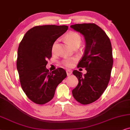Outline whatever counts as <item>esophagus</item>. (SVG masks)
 Instances as JSON below:
<instances>
[{
  "label": "esophagus",
  "instance_id": "34e87169",
  "mask_svg": "<svg viewBox=\"0 0 130 130\" xmlns=\"http://www.w3.org/2000/svg\"><path fill=\"white\" fill-rule=\"evenodd\" d=\"M67 75L70 76V75H71V74H72V71L67 70Z\"/></svg>",
  "mask_w": 130,
  "mask_h": 130
}]
</instances>
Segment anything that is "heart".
I'll return each mask as SVG.
<instances>
[{"label": "heart", "instance_id": "b5f03b06", "mask_svg": "<svg viewBox=\"0 0 130 130\" xmlns=\"http://www.w3.org/2000/svg\"><path fill=\"white\" fill-rule=\"evenodd\" d=\"M65 39L72 46L74 47L77 45H79L81 41V37L80 35L77 32L71 31L68 32V34L65 36ZM58 40H56L53 43L52 47V51L53 52H55L56 51L57 46H58ZM77 60V57H70V58H65L64 59L62 60V64L64 66L67 67H71L73 65V63Z\"/></svg>", "mask_w": 130, "mask_h": 130}]
</instances>
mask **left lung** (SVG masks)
Wrapping results in <instances>:
<instances>
[{
    "label": "left lung",
    "mask_w": 130,
    "mask_h": 130,
    "mask_svg": "<svg viewBox=\"0 0 130 130\" xmlns=\"http://www.w3.org/2000/svg\"><path fill=\"white\" fill-rule=\"evenodd\" d=\"M84 36L86 48L77 67L85 68L87 73L74 70L78 84L72 93L75 99L83 105L96 101L108 87L113 66L112 49L109 38L101 28L94 23L71 25Z\"/></svg>",
    "instance_id": "left-lung-1"
}]
</instances>
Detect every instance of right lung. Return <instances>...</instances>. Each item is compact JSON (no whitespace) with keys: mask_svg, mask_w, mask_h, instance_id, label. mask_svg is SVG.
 <instances>
[{"mask_svg":"<svg viewBox=\"0 0 130 130\" xmlns=\"http://www.w3.org/2000/svg\"><path fill=\"white\" fill-rule=\"evenodd\" d=\"M68 28L67 25L36 26L26 32L19 45L17 67L21 86L36 104H45L52 99L57 86L67 77L64 69L51 72L46 66L52 57L53 43Z\"/></svg>","mask_w":130,"mask_h":130,"instance_id":"right-lung-1","label":"right lung"}]
</instances>
